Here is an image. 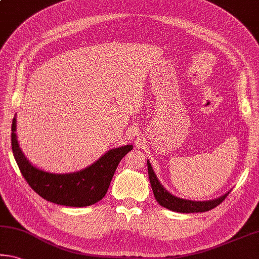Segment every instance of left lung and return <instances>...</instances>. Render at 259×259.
Listing matches in <instances>:
<instances>
[{
	"instance_id": "obj_1",
	"label": "left lung",
	"mask_w": 259,
	"mask_h": 259,
	"mask_svg": "<svg viewBox=\"0 0 259 259\" xmlns=\"http://www.w3.org/2000/svg\"><path fill=\"white\" fill-rule=\"evenodd\" d=\"M147 170H149L150 183L157 202L161 205V206L174 212H180V213L206 212L208 210L214 208L215 206H218L220 203H223L226 197H227L229 194V192H227V194L219 197V198H215L212 200H204V202H196V200L183 199V198H180V197L171 195L170 192H168L166 189L161 186V183L158 181L157 175L154 174L153 169H152V166L149 160H147Z\"/></svg>"
}]
</instances>
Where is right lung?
<instances>
[{
	"label": "right lung",
	"mask_w": 259,
	"mask_h": 259,
	"mask_svg": "<svg viewBox=\"0 0 259 259\" xmlns=\"http://www.w3.org/2000/svg\"><path fill=\"white\" fill-rule=\"evenodd\" d=\"M11 131L14 157L28 186L44 199L64 206H89L104 198L118 162L134 147L125 145L109 150L91 166L76 173L55 174L39 169L25 158L16 135V117Z\"/></svg>",
	"instance_id": "obj_1"
}]
</instances>
